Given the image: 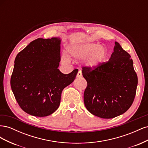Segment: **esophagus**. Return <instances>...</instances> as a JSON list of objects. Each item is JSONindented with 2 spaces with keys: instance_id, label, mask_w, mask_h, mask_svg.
Masks as SVG:
<instances>
[{
  "instance_id": "obj_1",
  "label": "esophagus",
  "mask_w": 148,
  "mask_h": 148,
  "mask_svg": "<svg viewBox=\"0 0 148 148\" xmlns=\"http://www.w3.org/2000/svg\"><path fill=\"white\" fill-rule=\"evenodd\" d=\"M82 77V73H81V71H79V72L77 73V78H80Z\"/></svg>"
}]
</instances>
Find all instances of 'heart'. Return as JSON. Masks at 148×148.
<instances>
[{
    "label": "heart",
    "instance_id": "obj_1",
    "mask_svg": "<svg viewBox=\"0 0 148 148\" xmlns=\"http://www.w3.org/2000/svg\"><path fill=\"white\" fill-rule=\"evenodd\" d=\"M70 56L75 59H86V64L89 68L93 69L104 62L107 57L106 50L94 43L72 44L68 47ZM65 64H69L70 60L66 56L62 57Z\"/></svg>",
    "mask_w": 148,
    "mask_h": 148
}]
</instances>
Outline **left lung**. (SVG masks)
<instances>
[{
  "label": "left lung",
  "mask_w": 148,
  "mask_h": 148,
  "mask_svg": "<svg viewBox=\"0 0 148 148\" xmlns=\"http://www.w3.org/2000/svg\"><path fill=\"white\" fill-rule=\"evenodd\" d=\"M82 73L88 84L84 103L91 114L112 119L123 114L132 105L138 77L130 55L117 42L108 61L93 69L83 66Z\"/></svg>",
  "instance_id": "1"
}]
</instances>
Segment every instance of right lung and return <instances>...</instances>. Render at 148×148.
<instances>
[{"mask_svg":"<svg viewBox=\"0 0 148 148\" xmlns=\"http://www.w3.org/2000/svg\"><path fill=\"white\" fill-rule=\"evenodd\" d=\"M60 39L38 38L18 53L10 79L11 88L21 109L36 117H46L59 108L63 89L72 83L75 69L64 74Z\"/></svg>","mask_w":148,"mask_h":148,"instance_id":"add662e5","label":"right lung"}]
</instances>
